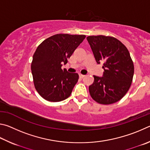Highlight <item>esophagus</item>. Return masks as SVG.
Listing matches in <instances>:
<instances>
[{
    "label": "esophagus",
    "instance_id": "obj_1",
    "mask_svg": "<svg viewBox=\"0 0 150 150\" xmlns=\"http://www.w3.org/2000/svg\"><path fill=\"white\" fill-rule=\"evenodd\" d=\"M79 76H80V78H84V77L86 76L85 75H83V74H80Z\"/></svg>",
    "mask_w": 150,
    "mask_h": 150
}]
</instances>
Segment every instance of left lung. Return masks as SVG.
Instances as JSON below:
<instances>
[{"mask_svg": "<svg viewBox=\"0 0 150 150\" xmlns=\"http://www.w3.org/2000/svg\"><path fill=\"white\" fill-rule=\"evenodd\" d=\"M87 40L98 64L103 62L102 77L93 76L94 82L89 86L93 100L103 105L120 100L129 90L134 76V64L127 47L111 36L91 35Z\"/></svg>", "mask_w": 150, "mask_h": 150, "instance_id": "left-lung-1", "label": "left lung"}]
</instances>
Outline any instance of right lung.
<instances>
[{"mask_svg":"<svg viewBox=\"0 0 150 150\" xmlns=\"http://www.w3.org/2000/svg\"><path fill=\"white\" fill-rule=\"evenodd\" d=\"M85 38L84 35L56 34L38 47L31 70L36 90L45 100L59 102L70 96L79 76L61 67Z\"/></svg>","mask_w":150,"mask_h":150,"instance_id":"right-lung-1","label":"right lung"}]
</instances>
